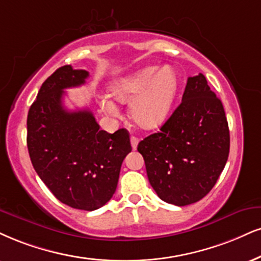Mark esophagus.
<instances>
[{
    "label": "esophagus",
    "instance_id": "34e87169",
    "mask_svg": "<svg viewBox=\"0 0 261 261\" xmlns=\"http://www.w3.org/2000/svg\"><path fill=\"white\" fill-rule=\"evenodd\" d=\"M138 143H139V139H138L137 137L132 136V137H130V144H132V147H133V150H137Z\"/></svg>",
    "mask_w": 261,
    "mask_h": 261
}]
</instances>
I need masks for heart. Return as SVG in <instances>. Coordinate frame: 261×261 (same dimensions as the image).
<instances>
[{"instance_id":"obj_1","label":"heart","mask_w":261,"mask_h":261,"mask_svg":"<svg viewBox=\"0 0 261 261\" xmlns=\"http://www.w3.org/2000/svg\"><path fill=\"white\" fill-rule=\"evenodd\" d=\"M178 75L170 66H146L118 79L110 87L112 98L121 104H130L134 122L145 129H155L168 117L178 93ZM100 106L110 115L117 106L109 96L100 99Z\"/></svg>"}]
</instances>
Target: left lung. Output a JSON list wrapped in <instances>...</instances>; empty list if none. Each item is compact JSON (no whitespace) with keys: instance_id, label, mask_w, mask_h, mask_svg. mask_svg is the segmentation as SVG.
I'll use <instances>...</instances> for the list:
<instances>
[{"instance_id":"8db88e82","label":"left lung","mask_w":261,"mask_h":261,"mask_svg":"<svg viewBox=\"0 0 261 261\" xmlns=\"http://www.w3.org/2000/svg\"><path fill=\"white\" fill-rule=\"evenodd\" d=\"M138 151L167 203H195L213 189L229 157L230 132L224 106L202 73L189 77L180 105Z\"/></svg>"}]
</instances>
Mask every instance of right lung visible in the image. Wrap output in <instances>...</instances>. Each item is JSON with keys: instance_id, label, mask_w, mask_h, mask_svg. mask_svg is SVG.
I'll return each mask as SVG.
<instances>
[{"instance_id": "right-lung-1", "label": "right lung", "mask_w": 261, "mask_h": 261, "mask_svg": "<svg viewBox=\"0 0 261 261\" xmlns=\"http://www.w3.org/2000/svg\"><path fill=\"white\" fill-rule=\"evenodd\" d=\"M88 76L65 65L48 77L29 110L27 143L35 170L60 202L95 211L115 194L132 146L124 128L110 134L89 110L64 108V89L85 85Z\"/></svg>"}]
</instances>
